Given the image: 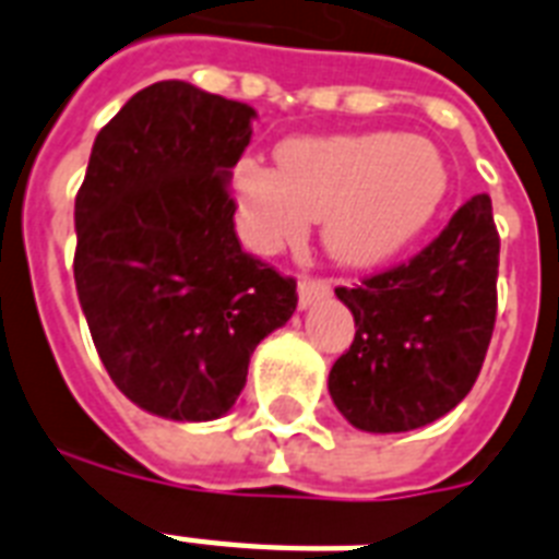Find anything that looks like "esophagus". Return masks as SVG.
Segmentation results:
<instances>
[{"mask_svg": "<svg viewBox=\"0 0 559 559\" xmlns=\"http://www.w3.org/2000/svg\"><path fill=\"white\" fill-rule=\"evenodd\" d=\"M331 296V284L328 281H319V278H301L298 281V307L307 310L310 305L316 301H322V298Z\"/></svg>", "mask_w": 559, "mask_h": 559, "instance_id": "34e87169", "label": "esophagus"}]
</instances>
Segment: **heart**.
Here are the masks:
<instances>
[{
	"mask_svg": "<svg viewBox=\"0 0 559 559\" xmlns=\"http://www.w3.org/2000/svg\"><path fill=\"white\" fill-rule=\"evenodd\" d=\"M447 186L441 151L397 133L293 139L281 168L246 156L231 177L237 228L254 252H278L324 219V246L345 266H373L412 243Z\"/></svg>",
	"mask_w": 559,
	"mask_h": 559,
	"instance_id": "b5f03b06",
	"label": "heart"
}]
</instances>
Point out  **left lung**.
Returning <instances> with one entry per match:
<instances>
[{"label":"left lung","mask_w":559,"mask_h":559,"mask_svg":"<svg viewBox=\"0 0 559 559\" xmlns=\"http://www.w3.org/2000/svg\"><path fill=\"white\" fill-rule=\"evenodd\" d=\"M499 231L487 193L394 270L336 296L357 324L328 389L362 432H408L459 406L476 382L496 322Z\"/></svg>","instance_id":"left-lung-1"}]
</instances>
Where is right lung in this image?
<instances>
[{
  "label": "right lung",
  "mask_w": 559,
  "mask_h": 559,
  "mask_svg": "<svg viewBox=\"0 0 559 559\" xmlns=\"http://www.w3.org/2000/svg\"><path fill=\"white\" fill-rule=\"evenodd\" d=\"M249 104L186 81L135 92L92 144L74 197V284L124 397L168 420H217L263 336L296 313V281L240 249L231 168Z\"/></svg>",
  "instance_id": "right-lung-1"
}]
</instances>
